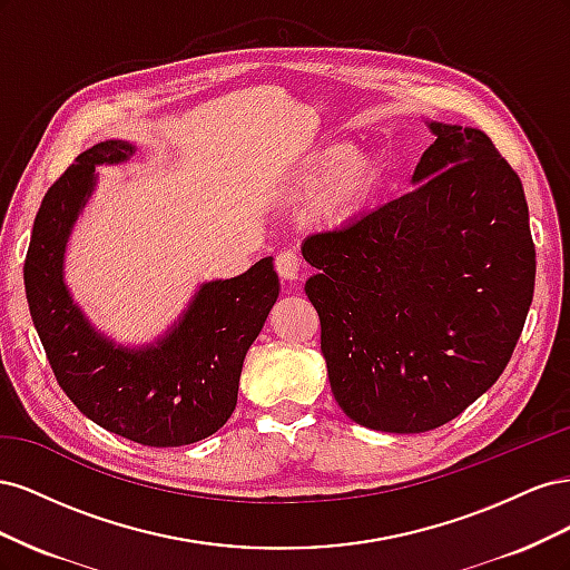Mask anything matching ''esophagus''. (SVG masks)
<instances>
[{
	"mask_svg": "<svg viewBox=\"0 0 570 570\" xmlns=\"http://www.w3.org/2000/svg\"><path fill=\"white\" fill-rule=\"evenodd\" d=\"M275 271L283 281L287 283H295L299 278V271H302V262L295 252H281L275 256Z\"/></svg>",
	"mask_w": 570,
	"mask_h": 570,
	"instance_id": "obj_1",
	"label": "esophagus"
}]
</instances>
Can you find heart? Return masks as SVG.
Masks as SVG:
<instances>
[{
    "label": "heart",
    "instance_id": "heart-1",
    "mask_svg": "<svg viewBox=\"0 0 570 570\" xmlns=\"http://www.w3.org/2000/svg\"><path fill=\"white\" fill-rule=\"evenodd\" d=\"M387 159L377 149L352 142H325L297 164L281 183L283 202H304V218L318 228H337L364 214L387 183Z\"/></svg>",
    "mask_w": 570,
    "mask_h": 570
}]
</instances>
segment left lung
Masks as SVG:
<instances>
[{"label": "left lung", "mask_w": 570, "mask_h": 570, "mask_svg": "<svg viewBox=\"0 0 570 570\" xmlns=\"http://www.w3.org/2000/svg\"><path fill=\"white\" fill-rule=\"evenodd\" d=\"M428 128L411 193L302 245L335 400L383 433L440 428L488 392L534 289L521 178L482 130Z\"/></svg>", "instance_id": "8db88e82"}]
</instances>
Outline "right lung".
I'll use <instances>...</instances> for the list:
<instances>
[{
  "instance_id": "1",
  "label": "right lung",
  "mask_w": 570,
  "mask_h": 570,
  "mask_svg": "<svg viewBox=\"0 0 570 570\" xmlns=\"http://www.w3.org/2000/svg\"><path fill=\"white\" fill-rule=\"evenodd\" d=\"M132 151L124 140L99 142L47 189L26 254V297L57 383L85 416L147 446L193 444L235 411L247 350L281 283L266 256L237 278L204 283L157 344L128 350L97 333L68 295L63 252L95 189V166L128 161Z\"/></svg>"
}]
</instances>
